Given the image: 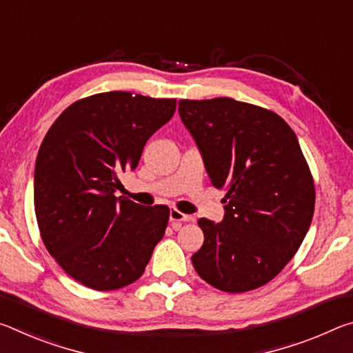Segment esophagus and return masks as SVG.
Wrapping results in <instances>:
<instances>
[{
    "label": "esophagus",
    "instance_id": "34e87169",
    "mask_svg": "<svg viewBox=\"0 0 353 353\" xmlns=\"http://www.w3.org/2000/svg\"><path fill=\"white\" fill-rule=\"evenodd\" d=\"M190 219H191L190 214H185L182 212H179V210H176V208L170 210V221L172 223V227H174V229L181 227V223H188Z\"/></svg>",
    "mask_w": 353,
    "mask_h": 353
}]
</instances>
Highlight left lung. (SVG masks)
<instances>
[{"label": "left lung", "instance_id": "1", "mask_svg": "<svg viewBox=\"0 0 353 353\" xmlns=\"http://www.w3.org/2000/svg\"><path fill=\"white\" fill-rule=\"evenodd\" d=\"M224 219L198 221L196 272L225 292L260 288L297 252L314 212V183L297 137L277 113L232 98L179 101Z\"/></svg>", "mask_w": 353, "mask_h": 353}]
</instances>
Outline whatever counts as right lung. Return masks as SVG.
Wrapping results in <instances>:
<instances>
[{
	"instance_id": "add662e5",
	"label": "right lung",
	"mask_w": 353,
	"mask_h": 353,
	"mask_svg": "<svg viewBox=\"0 0 353 353\" xmlns=\"http://www.w3.org/2000/svg\"><path fill=\"white\" fill-rule=\"evenodd\" d=\"M174 112L176 99L93 94L65 109L41 141L34 171L41 240L88 288L134 283L165 235L168 207H143L115 191L119 172L137 168L149 137Z\"/></svg>"
}]
</instances>
